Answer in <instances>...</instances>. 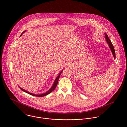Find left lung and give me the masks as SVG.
I'll return each mask as SVG.
<instances>
[{
  "instance_id": "1",
  "label": "left lung",
  "mask_w": 127,
  "mask_h": 127,
  "mask_svg": "<svg viewBox=\"0 0 127 127\" xmlns=\"http://www.w3.org/2000/svg\"><path fill=\"white\" fill-rule=\"evenodd\" d=\"M104 34H105V40H106V42H107V43L108 44V46H109L110 49H111V52H112V54H113V56H114V59H115V58H116V55H115V49H114V46H113V44H112L111 41L109 39V37H108L107 34L106 33H105Z\"/></svg>"
}]
</instances>
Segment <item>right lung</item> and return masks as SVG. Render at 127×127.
Listing matches in <instances>:
<instances>
[{
  "label": "right lung",
  "instance_id": "right-lung-1",
  "mask_svg": "<svg viewBox=\"0 0 127 127\" xmlns=\"http://www.w3.org/2000/svg\"><path fill=\"white\" fill-rule=\"evenodd\" d=\"M26 32V31H24V32H23L22 33V34H21V35H20V36H21L22 35V34H23V33H24V32ZM62 71H63V70H62V71L59 73V74L58 76L56 78V79H55V81H54V83H53V84L52 86L51 87V88H50L48 91H47V92H46L45 93H43V94H40V95H35V94H32V93H30V92H28V91H26L25 90H24V89H22V88L20 87L19 86V88L21 89V90H22L23 92H25V93H27V94H29V95H33V96H38V97H42V96H44L47 95L49 94L50 93H51L52 92H53V91L55 90V89L56 88V86H57V84H58V80H59V78H60V75H61V73H62Z\"/></svg>",
  "mask_w": 127,
  "mask_h": 127
}]
</instances>
